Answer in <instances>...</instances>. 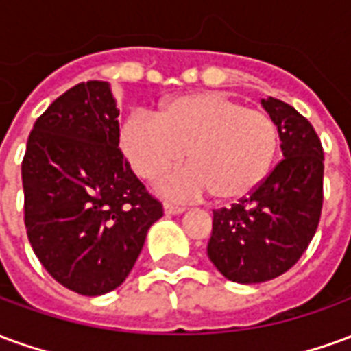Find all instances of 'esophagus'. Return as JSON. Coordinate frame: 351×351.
<instances>
[{"mask_svg":"<svg viewBox=\"0 0 351 351\" xmlns=\"http://www.w3.org/2000/svg\"><path fill=\"white\" fill-rule=\"evenodd\" d=\"M163 210H165V214H182L186 208L178 205H171V203H163Z\"/></svg>","mask_w":351,"mask_h":351,"instance_id":"1","label":"esophagus"}]
</instances>
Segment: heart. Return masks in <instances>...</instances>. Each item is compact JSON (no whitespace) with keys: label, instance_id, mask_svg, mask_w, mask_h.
<instances>
[{"label":"heart","instance_id":"1","mask_svg":"<svg viewBox=\"0 0 351 351\" xmlns=\"http://www.w3.org/2000/svg\"><path fill=\"white\" fill-rule=\"evenodd\" d=\"M120 146L133 171L154 180L186 158L191 165L163 176L158 190L173 199L213 191L237 201L263 182L278 150V125L258 108L220 92L167 101L158 114L131 112L120 125Z\"/></svg>","mask_w":351,"mask_h":351}]
</instances>
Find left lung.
Masks as SVG:
<instances>
[{"label":"left lung","mask_w":351,"mask_h":351,"mask_svg":"<svg viewBox=\"0 0 351 351\" xmlns=\"http://www.w3.org/2000/svg\"><path fill=\"white\" fill-rule=\"evenodd\" d=\"M261 105L278 125L284 160L248 197L214 210L206 246L214 267L239 284L289 271L308 248L324 205V148L312 123L284 101Z\"/></svg>","instance_id":"8db88e82"}]
</instances>
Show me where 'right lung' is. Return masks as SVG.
I'll return each instance as SVG.
<instances>
[{"mask_svg":"<svg viewBox=\"0 0 351 351\" xmlns=\"http://www.w3.org/2000/svg\"><path fill=\"white\" fill-rule=\"evenodd\" d=\"M118 114L108 82H80L37 118L22 160L35 256L56 282L88 297L128 278L163 216L118 148Z\"/></svg>","mask_w":351,"mask_h":351,"instance_id":"right-lung-1","label":"right lung"}]
</instances>
